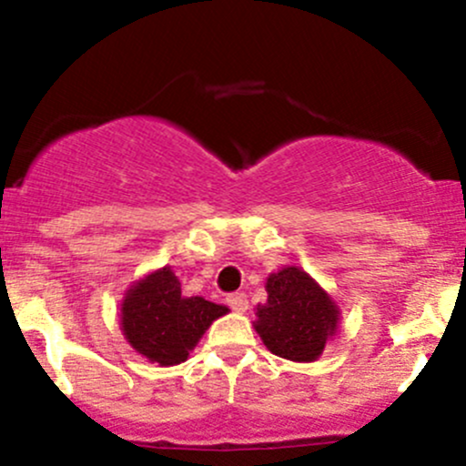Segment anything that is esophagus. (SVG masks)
Segmentation results:
<instances>
[{"instance_id":"34e87169","label":"esophagus","mask_w":466,"mask_h":466,"mask_svg":"<svg viewBox=\"0 0 466 466\" xmlns=\"http://www.w3.org/2000/svg\"><path fill=\"white\" fill-rule=\"evenodd\" d=\"M228 304H229V309H232V311H237V313H245V311H248V307H249L248 296H245V293H229Z\"/></svg>"}]
</instances>
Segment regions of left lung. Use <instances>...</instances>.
I'll return each instance as SVG.
<instances>
[{"instance_id":"left-lung-1","label":"left lung","mask_w":466,"mask_h":466,"mask_svg":"<svg viewBox=\"0 0 466 466\" xmlns=\"http://www.w3.org/2000/svg\"><path fill=\"white\" fill-rule=\"evenodd\" d=\"M267 302L256 307L254 329L274 355L315 361L335 335L339 309L300 267H282L267 278Z\"/></svg>"}]
</instances>
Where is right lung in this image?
<instances>
[{"label":"right lung","instance_id":"1","mask_svg":"<svg viewBox=\"0 0 466 466\" xmlns=\"http://www.w3.org/2000/svg\"><path fill=\"white\" fill-rule=\"evenodd\" d=\"M226 313L223 304L181 296L177 276L162 267L125 293L120 326L127 341L148 361L177 366L188 360L208 326Z\"/></svg>","mask_w":466,"mask_h":466}]
</instances>
